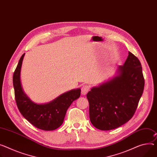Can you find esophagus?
<instances>
[{
	"instance_id": "1",
	"label": "esophagus",
	"mask_w": 157,
	"mask_h": 157,
	"mask_svg": "<svg viewBox=\"0 0 157 157\" xmlns=\"http://www.w3.org/2000/svg\"><path fill=\"white\" fill-rule=\"evenodd\" d=\"M89 86L87 85H83L81 88V93L82 95H86L89 91Z\"/></svg>"
}]
</instances>
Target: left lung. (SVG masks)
I'll return each mask as SVG.
<instances>
[{"label": "left lung", "instance_id": "left-lung-1", "mask_svg": "<svg viewBox=\"0 0 157 157\" xmlns=\"http://www.w3.org/2000/svg\"><path fill=\"white\" fill-rule=\"evenodd\" d=\"M118 75L87 94L91 123L101 130L116 129L133 116L143 92L144 79L138 58L128 52Z\"/></svg>", "mask_w": 157, "mask_h": 157}]
</instances>
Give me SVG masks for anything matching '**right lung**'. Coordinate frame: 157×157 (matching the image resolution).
<instances>
[{
  "instance_id": "right-lung-1",
  "label": "right lung",
  "mask_w": 157,
  "mask_h": 157,
  "mask_svg": "<svg viewBox=\"0 0 157 157\" xmlns=\"http://www.w3.org/2000/svg\"><path fill=\"white\" fill-rule=\"evenodd\" d=\"M24 53L19 61L13 75L15 99L18 109L26 119L36 127L44 131H52L63 124L68 108L80 96V89L68 91L52 102L37 104L32 102L22 90L20 73Z\"/></svg>"
}]
</instances>
